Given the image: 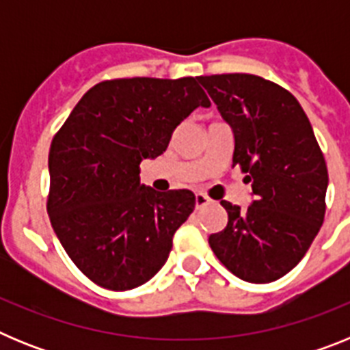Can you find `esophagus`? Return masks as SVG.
<instances>
[{
    "label": "esophagus",
    "instance_id": "esophagus-1",
    "mask_svg": "<svg viewBox=\"0 0 350 350\" xmlns=\"http://www.w3.org/2000/svg\"><path fill=\"white\" fill-rule=\"evenodd\" d=\"M208 203H210V200L205 196V194H202V193L196 194V208H202V206L208 205Z\"/></svg>",
    "mask_w": 350,
    "mask_h": 350
}]
</instances>
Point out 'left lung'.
I'll return each instance as SVG.
<instances>
[{"instance_id": "8db88e82", "label": "left lung", "mask_w": 350, "mask_h": 350, "mask_svg": "<svg viewBox=\"0 0 350 350\" xmlns=\"http://www.w3.org/2000/svg\"><path fill=\"white\" fill-rule=\"evenodd\" d=\"M198 82L233 131V166L252 184L247 208L222 200L228 224L208 243L238 279L273 282L301 261L323 226L326 161L307 113L284 88L247 73Z\"/></svg>"}]
</instances>
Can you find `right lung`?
Returning a JSON list of instances; mask_svg holds the SVG:
<instances>
[{"mask_svg": "<svg viewBox=\"0 0 350 350\" xmlns=\"http://www.w3.org/2000/svg\"><path fill=\"white\" fill-rule=\"evenodd\" d=\"M198 107L210 101L193 77L107 80L82 96L52 140V228L98 286L135 289L168 259L196 198L140 184V163L165 152L175 128Z\"/></svg>", "mask_w": 350, "mask_h": 350, "instance_id": "add662e5", "label": "right lung"}]
</instances>
